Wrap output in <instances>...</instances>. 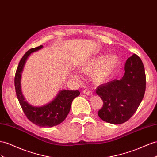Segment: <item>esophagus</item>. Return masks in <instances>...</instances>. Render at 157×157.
Instances as JSON below:
<instances>
[{
	"label": "esophagus",
	"instance_id": "34e87169",
	"mask_svg": "<svg viewBox=\"0 0 157 157\" xmlns=\"http://www.w3.org/2000/svg\"><path fill=\"white\" fill-rule=\"evenodd\" d=\"M83 93L85 94H86V95H90L92 94L91 91L90 90H88V89H85V90H83Z\"/></svg>",
	"mask_w": 157,
	"mask_h": 157
}]
</instances>
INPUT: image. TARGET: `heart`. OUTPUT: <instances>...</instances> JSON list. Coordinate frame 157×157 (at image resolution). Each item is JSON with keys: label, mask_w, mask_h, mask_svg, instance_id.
<instances>
[{"label": "heart", "mask_w": 157, "mask_h": 157, "mask_svg": "<svg viewBox=\"0 0 157 157\" xmlns=\"http://www.w3.org/2000/svg\"><path fill=\"white\" fill-rule=\"evenodd\" d=\"M120 59L117 55H99L90 59L80 66V70L87 75L91 74V78L96 83H103L109 79L119 66ZM72 78L77 79L75 72L71 74Z\"/></svg>", "instance_id": "b5f03b06"}]
</instances>
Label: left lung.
Instances as JSON below:
<instances>
[{
  "mask_svg": "<svg viewBox=\"0 0 157 157\" xmlns=\"http://www.w3.org/2000/svg\"><path fill=\"white\" fill-rule=\"evenodd\" d=\"M124 74L119 79L101 84L96 93L103 100L98 111L103 121L112 124H121L129 119L143 99L146 89V75L141 59L134 54L124 66Z\"/></svg>",
  "mask_w": 157,
  "mask_h": 157,
  "instance_id": "obj_1",
  "label": "left lung"
}]
</instances>
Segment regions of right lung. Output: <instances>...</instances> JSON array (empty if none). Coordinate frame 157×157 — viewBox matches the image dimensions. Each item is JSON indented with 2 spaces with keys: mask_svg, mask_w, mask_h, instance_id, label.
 <instances>
[{
  "mask_svg": "<svg viewBox=\"0 0 157 157\" xmlns=\"http://www.w3.org/2000/svg\"><path fill=\"white\" fill-rule=\"evenodd\" d=\"M42 46L32 48L22 56L14 77V86L17 98L26 117L40 127H52L63 121L70 110L72 101L79 95L78 90H62L51 102L42 107H35L26 101L22 94L21 79L26 59L33 52L41 49Z\"/></svg>",
  "mask_w": 157,
  "mask_h": 157,
  "instance_id": "add662e5",
  "label": "right lung"
}]
</instances>
